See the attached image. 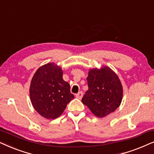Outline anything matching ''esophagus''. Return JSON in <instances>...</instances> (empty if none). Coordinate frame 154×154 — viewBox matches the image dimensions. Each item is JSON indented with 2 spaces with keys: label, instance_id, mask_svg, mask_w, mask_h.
Listing matches in <instances>:
<instances>
[{
  "label": "esophagus",
  "instance_id": "1",
  "mask_svg": "<svg viewBox=\"0 0 154 154\" xmlns=\"http://www.w3.org/2000/svg\"><path fill=\"white\" fill-rule=\"evenodd\" d=\"M82 96H83L82 91H79V93H77V94H76V97H77V98H79V99H81V98H82Z\"/></svg>",
  "mask_w": 154,
  "mask_h": 154
}]
</instances>
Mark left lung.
I'll return each instance as SVG.
<instances>
[{
    "instance_id": "left-lung-1",
    "label": "left lung",
    "mask_w": 154,
    "mask_h": 154,
    "mask_svg": "<svg viewBox=\"0 0 154 154\" xmlns=\"http://www.w3.org/2000/svg\"><path fill=\"white\" fill-rule=\"evenodd\" d=\"M89 89L82 102L98 118L105 117L119 107L122 87L116 73L108 67L93 69L87 77Z\"/></svg>"
}]
</instances>
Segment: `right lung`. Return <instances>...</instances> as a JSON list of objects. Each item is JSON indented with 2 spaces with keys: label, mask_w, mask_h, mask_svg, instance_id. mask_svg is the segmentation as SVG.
Instances as JSON below:
<instances>
[{
  "label": "right lung",
  "mask_w": 154,
  "mask_h": 154,
  "mask_svg": "<svg viewBox=\"0 0 154 154\" xmlns=\"http://www.w3.org/2000/svg\"><path fill=\"white\" fill-rule=\"evenodd\" d=\"M31 101L35 110L47 119H56L74 98L68 82L63 79V71L54 63L39 67L30 85Z\"/></svg>",
  "instance_id": "1"
}]
</instances>
